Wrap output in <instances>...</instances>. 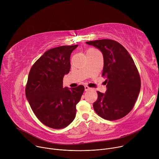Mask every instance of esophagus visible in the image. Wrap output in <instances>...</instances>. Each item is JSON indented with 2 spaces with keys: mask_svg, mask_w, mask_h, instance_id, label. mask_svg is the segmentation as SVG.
<instances>
[{
  "mask_svg": "<svg viewBox=\"0 0 159 159\" xmlns=\"http://www.w3.org/2000/svg\"><path fill=\"white\" fill-rule=\"evenodd\" d=\"M90 89V88L88 86H87V85L85 86V91H87V90H89Z\"/></svg>",
  "mask_w": 159,
  "mask_h": 159,
  "instance_id": "esophagus-1",
  "label": "esophagus"
}]
</instances>
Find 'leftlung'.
Wrapping results in <instances>:
<instances>
[{"instance_id":"1","label":"left lung","mask_w":159,"mask_h":159,"mask_svg":"<svg viewBox=\"0 0 159 159\" xmlns=\"http://www.w3.org/2000/svg\"><path fill=\"white\" fill-rule=\"evenodd\" d=\"M102 53V77L107 83L106 93L98 91V98L93 107L101 118L116 120L131 111L140 91V77L134 62L128 51L118 42L99 39L86 42Z\"/></svg>"}]
</instances>
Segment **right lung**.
Returning <instances> with one entry per match:
<instances>
[{
	"mask_svg": "<svg viewBox=\"0 0 159 159\" xmlns=\"http://www.w3.org/2000/svg\"><path fill=\"white\" fill-rule=\"evenodd\" d=\"M78 47L61 46L45 52L32 66L26 96L38 119L44 125L61 129L75 119L76 105L84 87H63V79L70 69V55Z\"/></svg>",
	"mask_w": 159,
	"mask_h": 159,
	"instance_id": "right-lung-1",
	"label": "right lung"
}]
</instances>
